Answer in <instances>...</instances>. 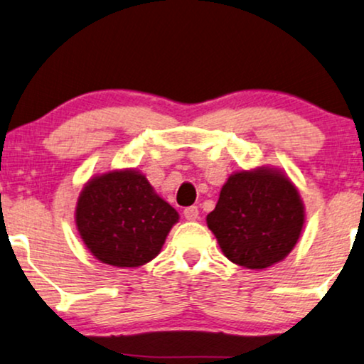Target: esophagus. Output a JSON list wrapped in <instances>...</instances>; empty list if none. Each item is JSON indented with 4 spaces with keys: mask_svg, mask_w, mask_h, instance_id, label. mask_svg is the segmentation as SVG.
I'll use <instances>...</instances> for the list:
<instances>
[{
    "mask_svg": "<svg viewBox=\"0 0 364 364\" xmlns=\"http://www.w3.org/2000/svg\"><path fill=\"white\" fill-rule=\"evenodd\" d=\"M183 215H185L188 222H195V220H198V216H200V211H198L196 206H188V208L183 210Z\"/></svg>",
    "mask_w": 364,
    "mask_h": 364,
    "instance_id": "1",
    "label": "esophagus"
}]
</instances>
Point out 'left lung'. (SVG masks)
<instances>
[{"instance_id":"1","label":"left lung","mask_w":364,"mask_h":364,"mask_svg":"<svg viewBox=\"0 0 364 364\" xmlns=\"http://www.w3.org/2000/svg\"><path fill=\"white\" fill-rule=\"evenodd\" d=\"M206 223L228 260L267 269L296 247L304 227V205L284 173L259 168L228 178Z\"/></svg>"}]
</instances>
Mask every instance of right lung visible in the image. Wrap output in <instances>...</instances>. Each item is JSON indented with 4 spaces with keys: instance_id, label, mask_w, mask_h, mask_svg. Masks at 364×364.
Returning <instances> with one entry per match:
<instances>
[{
    "instance_id": "1",
    "label": "right lung",
    "mask_w": 364,
    "mask_h": 364,
    "mask_svg": "<svg viewBox=\"0 0 364 364\" xmlns=\"http://www.w3.org/2000/svg\"><path fill=\"white\" fill-rule=\"evenodd\" d=\"M178 220V211L134 169L92 178L75 208V223L87 248L114 267H139L153 260Z\"/></svg>"
}]
</instances>
